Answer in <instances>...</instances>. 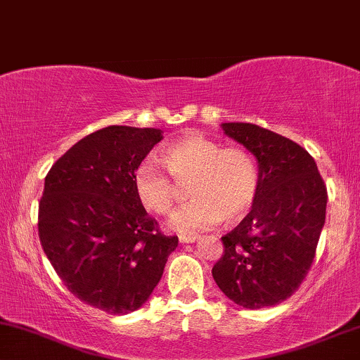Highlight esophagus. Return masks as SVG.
Here are the masks:
<instances>
[{"label": "esophagus", "instance_id": "1", "mask_svg": "<svg viewBox=\"0 0 360 360\" xmlns=\"http://www.w3.org/2000/svg\"><path fill=\"white\" fill-rule=\"evenodd\" d=\"M197 238L198 237H195V235H179V240L181 243H192V242L197 240Z\"/></svg>", "mask_w": 360, "mask_h": 360}]
</instances>
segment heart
<instances>
[{
    "mask_svg": "<svg viewBox=\"0 0 360 360\" xmlns=\"http://www.w3.org/2000/svg\"><path fill=\"white\" fill-rule=\"evenodd\" d=\"M162 165L143 162L133 173L136 200L150 214L170 217L187 187L193 197L173 220L180 232L214 227L220 220L235 224L254 205L259 190L255 160L243 148L190 133L162 152Z\"/></svg>",
    "mask_w": 360,
    "mask_h": 360,
    "instance_id": "b5f03b06",
    "label": "heart"
}]
</instances>
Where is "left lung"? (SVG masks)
Segmentation results:
<instances>
[{
  "instance_id": "1",
  "label": "left lung",
  "mask_w": 360,
  "mask_h": 360,
  "mask_svg": "<svg viewBox=\"0 0 360 360\" xmlns=\"http://www.w3.org/2000/svg\"><path fill=\"white\" fill-rule=\"evenodd\" d=\"M225 135L259 162L252 210L221 237L217 285L243 309L272 307L299 290L326 224L327 187L316 160L295 141L252 123H224Z\"/></svg>"
}]
</instances>
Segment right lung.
<instances>
[{
  "mask_svg": "<svg viewBox=\"0 0 360 360\" xmlns=\"http://www.w3.org/2000/svg\"><path fill=\"white\" fill-rule=\"evenodd\" d=\"M160 140L157 128H101L61 155L44 179V254L77 299L113 316L146 302L179 245L133 190V173Z\"/></svg>",
  "mask_w": 360,
  "mask_h": 360,
  "instance_id": "1",
  "label": "right lung"
}]
</instances>
